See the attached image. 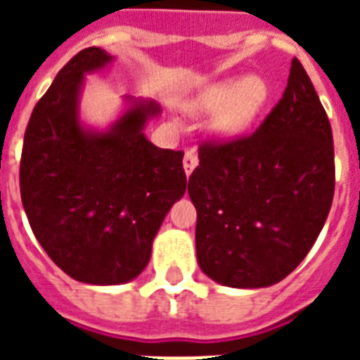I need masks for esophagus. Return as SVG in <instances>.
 <instances>
[{
	"instance_id": "esophagus-1",
	"label": "esophagus",
	"mask_w": 360,
	"mask_h": 360,
	"mask_svg": "<svg viewBox=\"0 0 360 360\" xmlns=\"http://www.w3.org/2000/svg\"><path fill=\"white\" fill-rule=\"evenodd\" d=\"M198 166V155L196 151H186L185 158H183V168H185L186 177H191V174L194 172V168Z\"/></svg>"
}]
</instances>
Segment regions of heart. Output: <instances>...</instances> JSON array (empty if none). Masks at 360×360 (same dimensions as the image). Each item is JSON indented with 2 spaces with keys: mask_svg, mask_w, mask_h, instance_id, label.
I'll return each mask as SVG.
<instances>
[{
  "mask_svg": "<svg viewBox=\"0 0 360 360\" xmlns=\"http://www.w3.org/2000/svg\"><path fill=\"white\" fill-rule=\"evenodd\" d=\"M269 84L262 76H233L205 87L186 103L192 115H214L209 129L219 140H236L248 132L269 98Z\"/></svg>",
  "mask_w": 360,
  "mask_h": 360,
  "instance_id": "1",
  "label": "heart"
}]
</instances>
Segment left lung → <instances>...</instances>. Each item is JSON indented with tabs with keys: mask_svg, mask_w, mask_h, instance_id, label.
Here are the masks:
<instances>
[{
	"mask_svg": "<svg viewBox=\"0 0 360 360\" xmlns=\"http://www.w3.org/2000/svg\"><path fill=\"white\" fill-rule=\"evenodd\" d=\"M198 158L188 196L200 269L240 290L278 284L310 252L335 194L333 130L299 59L254 134L203 143Z\"/></svg>",
	"mask_w": 360,
	"mask_h": 360,
	"instance_id": "1",
	"label": "left lung"
}]
</instances>
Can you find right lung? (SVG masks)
<instances>
[{
    "label": "right lung",
    "mask_w": 360,
    "mask_h": 360,
    "mask_svg": "<svg viewBox=\"0 0 360 360\" xmlns=\"http://www.w3.org/2000/svg\"><path fill=\"white\" fill-rule=\"evenodd\" d=\"M114 61L91 46L59 70L33 108L20 162V194L37 240L70 278L95 285L140 276L162 220L186 191L183 153L143 134L162 112L153 98L124 95L104 129L82 120L86 75Z\"/></svg>",
    "instance_id": "obj_1"
}]
</instances>
